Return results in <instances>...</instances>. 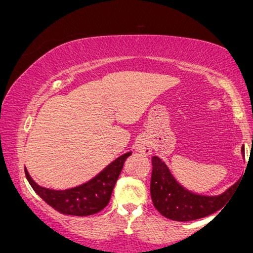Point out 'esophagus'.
I'll return each mask as SVG.
<instances>
[{
	"instance_id": "34e87169",
	"label": "esophagus",
	"mask_w": 253,
	"mask_h": 253,
	"mask_svg": "<svg viewBox=\"0 0 253 253\" xmlns=\"http://www.w3.org/2000/svg\"><path fill=\"white\" fill-rule=\"evenodd\" d=\"M137 151L144 155H149L152 153V145L147 138H141L137 144Z\"/></svg>"
}]
</instances>
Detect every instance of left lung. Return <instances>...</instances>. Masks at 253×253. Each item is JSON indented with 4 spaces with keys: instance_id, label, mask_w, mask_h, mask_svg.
I'll list each match as a JSON object with an SVG mask.
<instances>
[{
    "instance_id": "left-lung-1",
    "label": "left lung",
    "mask_w": 253,
    "mask_h": 253,
    "mask_svg": "<svg viewBox=\"0 0 253 253\" xmlns=\"http://www.w3.org/2000/svg\"><path fill=\"white\" fill-rule=\"evenodd\" d=\"M242 154L244 151L242 148ZM151 196L154 207L164 217L175 221H190L214 213L228 202L233 185L219 196H202L181 187L168 167L157 156L152 157Z\"/></svg>"
}]
</instances>
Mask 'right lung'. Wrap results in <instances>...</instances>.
Instances as JSON below:
<instances>
[{"label":"right lung","instance_id":"add662e5","mask_svg":"<svg viewBox=\"0 0 253 253\" xmlns=\"http://www.w3.org/2000/svg\"><path fill=\"white\" fill-rule=\"evenodd\" d=\"M130 155L129 152L113 161L100 173L85 184L65 190L41 187L31 178L26 168L25 174L35 193L54 210L64 214L83 217L97 213L107 206L123 164Z\"/></svg>","mask_w":253,"mask_h":253}]
</instances>
